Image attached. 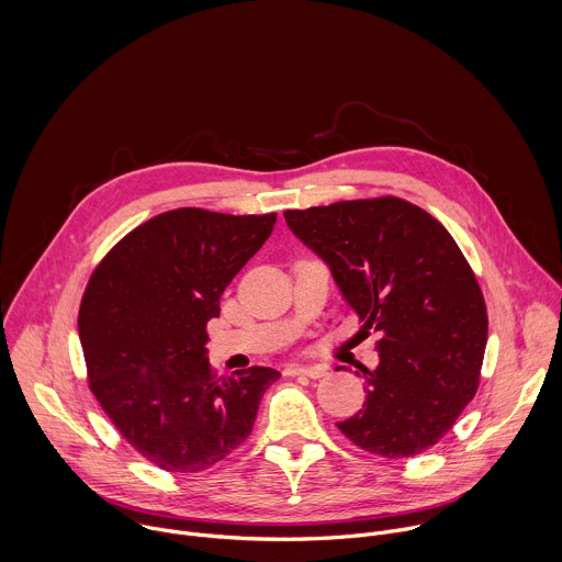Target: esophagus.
I'll return each mask as SVG.
<instances>
[{"mask_svg": "<svg viewBox=\"0 0 562 562\" xmlns=\"http://www.w3.org/2000/svg\"><path fill=\"white\" fill-rule=\"evenodd\" d=\"M286 375H306V378H323L325 373H327V367H323V364H313V367H289L286 371H284Z\"/></svg>", "mask_w": 562, "mask_h": 562, "instance_id": "esophagus-1", "label": "esophagus"}]
</instances>
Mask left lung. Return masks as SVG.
Wrapping results in <instances>:
<instances>
[{
  "label": "left lung",
  "instance_id": "obj_1",
  "mask_svg": "<svg viewBox=\"0 0 562 562\" xmlns=\"http://www.w3.org/2000/svg\"><path fill=\"white\" fill-rule=\"evenodd\" d=\"M286 226L323 260L362 331H378L367 403L338 429L360 449L412 458L434 447L475 395L487 308L449 231L397 198L286 211Z\"/></svg>",
  "mask_w": 562,
  "mask_h": 562
}]
</instances>
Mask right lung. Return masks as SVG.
<instances>
[{
	"label": "right lung",
	"instance_id": "1",
	"mask_svg": "<svg viewBox=\"0 0 562 562\" xmlns=\"http://www.w3.org/2000/svg\"><path fill=\"white\" fill-rule=\"evenodd\" d=\"M276 213L176 209L133 228L89 280L77 317L89 384L126 442L155 467L198 473L243 445L271 367H209L206 323L267 243Z\"/></svg>",
	"mask_w": 562,
	"mask_h": 562
}]
</instances>
